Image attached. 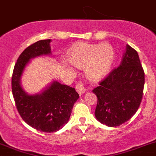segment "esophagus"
I'll return each mask as SVG.
<instances>
[{"instance_id": "1", "label": "esophagus", "mask_w": 156, "mask_h": 156, "mask_svg": "<svg viewBox=\"0 0 156 156\" xmlns=\"http://www.w3.org/2000/svg\"><path fill=\"white\" fill-rule=\"evenodd\" d=\"M75 89L76 90H77V92L79 94H84L85 91H86V88H85L84 85H83V83H82V82H78V84L76 85Z\"/></svg>"}]
</instances>
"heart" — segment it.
<instances>
[{"label": "heart", "instance_id": "1", "mask_svg": "<svg viewBox=\"0 0 156 156\" xmlns=\"http://www.w3.org/2000/svg\"><path fill=\"white\" fill-rule=\"evenodd\" d=\"M115 58V52L110 44L79 43L69 54L74 66L85 70L89 80L99 82L108 74Z\"/></svg>", "mask_w": 156, "mask_h": 156}]
</instances>
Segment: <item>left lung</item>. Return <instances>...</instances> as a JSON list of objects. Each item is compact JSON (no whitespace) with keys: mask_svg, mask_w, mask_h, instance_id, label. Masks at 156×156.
Segmentation results:
<instances>
[{"mask_svg":"<svg viewBox=\"0 0 156 156\" xmlns=\"http://www.w3.org/2000/svg\"><path fill=\"white\" fill-rule=\"evenodd\" d=\"M144 86V72L136 50L126 46L118 67L93 92L98 98L97 120L108 127L122 125L138 110Z\"/></svg>","mask_w":156,"mask_h":156,"instance_id":"8db88e82","label":"left lung"}]
</instances>
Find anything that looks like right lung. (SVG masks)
<instances>
[{
    "label": "right lung",
    "mask_w": 156,
    "mask_h": 156,
    "mask_svg": "<svg viewBox=\"0 0 156 156\" xmlns=\"http://www.w3.org/2000/svg\"><path fill=\"white\" fill-rule=\"evenodd\" d=\"M51 40L36 42L19 56L12 77V91L20 115L27 125L44 133H55L69 121L79 98L75 89L54 80L41 93L28 94L21 86V77L31 58L50 55Z\"/></svg>",
    "instance_id": "1"
}]
</instances>
